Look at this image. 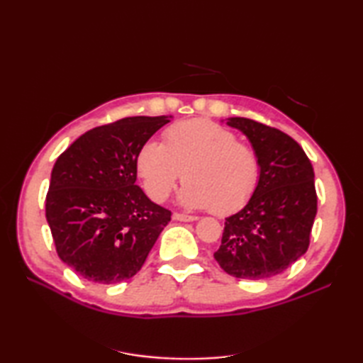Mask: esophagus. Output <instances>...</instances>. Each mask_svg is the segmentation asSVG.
<instances>
[{
	"instance_id": "1",
	"label": "esophagus",
	"mask_w": 363,
	"mask_h": 363,
	"mask_svg": "<svg viewBox=\"0 0 363 363\" xmlns=\"http://www.w3.org/2000/svg\"><path fill=\"white\" fill-rule=\"evenodd\" d=\"M173 220H177V221H195L196 217H194V215H186V213L174 212L173 213Z\"/></svg>"
}]
</instances>
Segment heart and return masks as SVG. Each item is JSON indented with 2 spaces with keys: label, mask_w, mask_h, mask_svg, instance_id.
<instances>
[{
  "label": "heart",
  "mask_w": 363,
  "mask_h": 363,
  "mask_svg": "<svg viewBox=\"0 0 363 363\" xmlns=\"http://www.w3.org/2000/svg\"><path fill=\"white\" fill-rule=\"evenodd\" d=\"M145 191L165 201L177 181L187 209L226 215L250 201L260 181V159L251 145L238 142L228 128L207 118L179 121L164 134V143L148 140L135 160Z\"/></svg>",
  "instance_id": "obj_1"
}]
</instances>
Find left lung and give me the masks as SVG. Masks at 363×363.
<instances>
[{
	"mask_svg": "<svg viewBox=\"0 0 363 363\" xmlns=\"http://www.w3.org/2000/svg\"><path fill=\"white\" fill-rule=\"evenodd\" d=\"M226 125L248 138L260 159V181L242 211L225 221L215 260L240 279H267L304 256L317 215L313 168L287 134L250 118Z\"/></svg>",
	"mask_w": 363,
	"mask_h": 363,
	"instance_id": "obj_1",
	"label": "left lung"
}]
</instances>
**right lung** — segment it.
<instances>
[{
	"label": "right lung",
	"mask_w": 363,
	"mask_h": 363,
	"mask_svg": "<svg viewBox=\"0 0 363 363\" xmlns=\"http://www.w3.org/2000/svg\"><path fill=\"white\" fill-rule=\"evenodd\" d=\"M169 118L128 117L94 128L54 164L46 221L57 256L84 279H130L172 220L135 186L138 150Z\"/></svg>",
	"instance_id": "right-lung-1"
}]
</instances>
